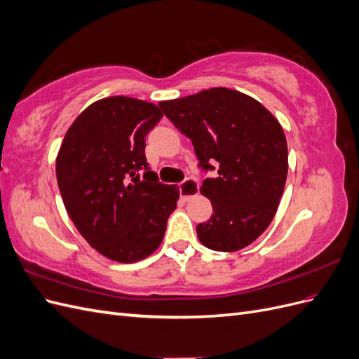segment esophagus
<instances>
[{"instance_id":"obj_1","label":"esophagus","mask_w":359,"mask_h":359,"mask_svg":"<svg viewBox=\"0 0 359 359\" xmlns=\"http://www.w3.org/2000/svg\"><path fill=\"white\" fill-rule=\"evenodd\" d=\"M180 191L184 201H190L196 194H199V184L194 180H186L180 184Z\"/></svg>"}]
</instances>
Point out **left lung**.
I'll use <instances>...</instances> for the list:
<instances>
[{"mask_svg":"<svg viewBox=\"0 0 359 359\" xmlns=\"http://www.w3.org/2000/svg\"><path fill=\"white\" fill-rule=\"evenodd\" d=\"M158 106L191 139L206 178L201 193L212 203L208 222L196 227L199 241L217 252H236L265 232L277 212L287 177L283 127L253 97L231 88H210Z\"/></svg>","mask_w":359,"mask_h":359,"instance_id":"left-lung-1","label":"left lung"}]
</instances>
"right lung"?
I'll use <instances>...</instances> for the list:
<instances>
[{
	"instance_id": "1",
	"label": "right lung",
	"mask_w": 359,
	"mask_h": 359,
	"mask_svg": "<svg viewBox=\"0 0 359 359\" xmlns=\"http://www.w3.org/2000/svg\"><path fill=\"white\" fill-rule=\"evenodd\" d=\"M163 116L154 103L126 95L97 100L74 119L57 156V181L76 229L119 264L154 253L180 187L148 170L145 136ZM147 172L142 179L138 170Z\"/></svg>"
}]
</instances>
